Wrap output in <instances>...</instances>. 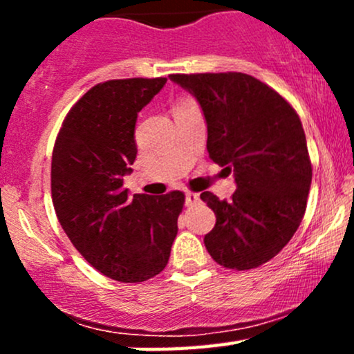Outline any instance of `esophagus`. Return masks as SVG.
Masks as SVG:
<instances>
[{
    "label": "esophagus",
    "mask_w": 354,
    "mask_h": 354,
    "mask_svg": "<svg viewBox=\"0 0 354 354\" xmlns=\"http://www.w3.org/2000/svg\"><path fill=\"white\" fill-rule=\"evenodd\" d=\"M200 201V194L198 193H191V191H188V193H186V205H194V203H198Z\"/></svg>",
    "instance_id": "34e87169"
}]
</instances>
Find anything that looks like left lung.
<instances>
[{
	"label": "left lung",
	"mask_w": 354,
	"mask_h": 354,
	"mask_svg": "<svg viewBox=\"0 0 354 354\" xmlns=\"http://www.w3.org/2000/svg\"><path fill=\"white\" fill-rule=\"evenodd\" d=\"M169 80L200 103L209 158L236 181L230 201L201 193L216 214L206 250L230 270L258 268L288 245L306 211L313 173L299 116L273 88L245 73Z\"/></svg>",
	"instance_id": "left-lung-1"
}]
</instances>
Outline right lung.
Returning <instances> with one entry per match:
<instances>
[{"label":"right lung","mask_w":354,"mask_h":354,"mask_svg":"<svg viewBox=\"0 0 354 354\" xmlns=\"http://www.w3.org/2000/svg\"><path fill=\"white\" fill-rule=\"evenodd\" d=\"M166 78L111 80L93 86L64 118L51 160V196L64 233L93 268L141 283L168 265L185 194H133L123 176L136 160L138 113Z\"/></svg>","instance_id":"1"}]
</instances>
